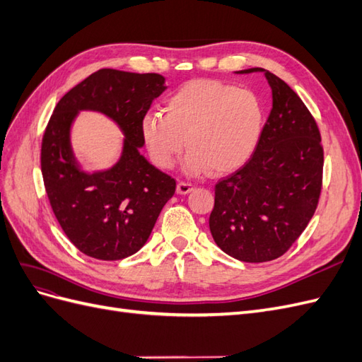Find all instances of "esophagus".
<instances>
[{"instance_id":"obj_1","label":"esophagus","mask_w":362,"mask_h":362,"mask_svg":"<svg viewBox=\"0 0 362 362\" xmlns=\"http://www.w3.org/2000/svg\"><path fill=\"white\" fill-rule=\"evenodd\" d=\"M193 190V185L189 184V182H184V181H180L177 184V193L178 194H187Z\"/></svg>"}]
</instances>
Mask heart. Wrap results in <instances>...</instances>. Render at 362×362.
<instances>
[{
    "mask_svg": "<svg viewBox=\"0 0 362 362\" xmlns=\"http://www.w3.org/2000/svg\"><path fill=\"white\" fill-rule=\"evenodd\" d=\"M164 112H149L141 119L151 160L170 169L185 145L189 152L182 166L193 177L242 168L255 152L264 127V110L254 92L213 80L181 86L168 98Z\"/></svg>",
    "mask_w": 362,
    "mask_h": 362,
    "instance_id": "heart-1",
    "label": "heart"
}]
</instances>
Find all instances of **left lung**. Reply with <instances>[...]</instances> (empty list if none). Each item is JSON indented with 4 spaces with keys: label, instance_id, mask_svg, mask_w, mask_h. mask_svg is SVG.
Returning a JSON list of instances; mask_svg holds the SVG:
<instances>
[{
    "label": "left lung",
    "instance_id": "left-lung-1",
    "mask_svg": "<svg viewBox=\"0 0 362 362\" xmlns=\"http://www.w3.org/2000/svg\"><path fill=\"white\" fill-rule=\"evenodd\" d=\"M272 110L245 166L216 184L210 231L225 254L264 262L286 254L311 221L322 190L323 148L308 108L291 87L262 68Z\"/></svg>",
    "mask_w": 362,
    "mask_h": 362
}]
</instances>
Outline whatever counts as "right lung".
Segmentation results:
<instances>
[{"label": "right lung", "mask_w": 362, "mask_h": 362, "mask_svg": "<svg viewBox=\"0 0 362 362\" xmlns=\"http://www.w3.org/2000/svg\"><path fill=\"white\" fill-rule=\"evenodd\" d=\"M166 89L160 74L100 69L54 108L42 140V177L62 229L86 255L116 261L136 254L177 189L140 154L141 119ZM81 111L101 112L123 131L121 156L110 168L87 173L76 160L71 128Z\"/></svg>", "instance_id": "obj_1"}]
</instances>
